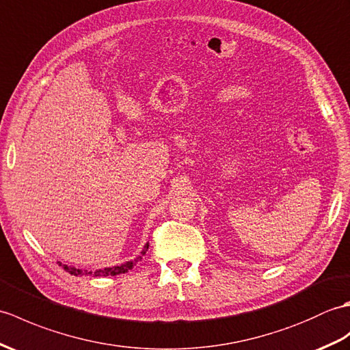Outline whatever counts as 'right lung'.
<instances>
[{
	"label": "right lung",
	"instance_id": "right-lung-1",
	"mask_svg": "<svg viewBox=\"0 0 350 350\" xmlns=\"http://www.w3.org/2000/svg\"><path fill=\"white\" fill-rule=\"evenodd\" d=\"M148 245L150 243H146L142 248L141 254L137 256L136 259L133 260H127L121 263V265H113V267H106V268H98V269H82V268H75V267H67V265H63V268L67 271V273H70L72 275H92V277H106V275H118V274H124L127 273V271H130L131 268H135L137 265V262L141 260L145 253L148 252Z\"/></svg>",
	"mask_w": 350,
	"mask_h": 350
}]
</instances>
